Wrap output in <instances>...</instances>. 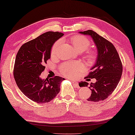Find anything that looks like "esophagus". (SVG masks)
Wrapping results in <instances>:
<instances>
[{"label":"esophagus","mask_w":135,"mask_h":135,"mask_svg":"<svg viewBox=\"0 0 135 135\" xmlns=\"http://www.w3.org/2000/svg\"><path fill=\"white\" fill-rule=\"evenodd\" d=\"M72 83L74 84V85H75V87H76V88H79V85H78V81L76 80H72Z\"/></svg>","instance_id":"1"}]
</instances>
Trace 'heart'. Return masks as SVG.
Returning a JSON list of instances; mask_svg holds the SVG:
<instances>
[{"label": "heart", "instance_id": "heart-1", "mask_svg": "<svg viewBox=\"0 0 135 135\" xmlns=\"http://www.w3.org/2000/svg\"><path fill=\"white\" fill-rule=\"evenodd\" d=\"M70 42L75 49L79 52L84 51L91 45V42L89 39L80 35H76L72 36L70 39ZM60 42V40H58L53 44L51 50V54L52 57L56 56ZM98 54L96 51H86L85 57L90 63H93L96 60ZM83 69V65L80 62L64 63L59 68L60 72L61 75L70 78H74Z\"/></svg>", "mask_w": 135, "mask_h": 135}]
</instances>
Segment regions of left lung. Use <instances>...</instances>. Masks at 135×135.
Returning a JSON list of instances; mask_svg holds the SVG:
<instances>
[{"label":"left lung","mask_w":135,"mask_h":135,"mask_svg":"<svg viewBox=\"0 0 135 135\" xmlns=\"http://www.w3.org/2000/svg\"><path fill=\"white\" fill-rule=\"evenodd\" d=\"M80 33L90 35L98 48L96 63L92 71L85 78H95L96 82L91 83L90 89L91 96L87 100L100 102L105 100L115 89L121 77L123 65L116 48L111 42L91 30L80 32ZM87 82L79 84V86L87 87Z\"/></svg>","instance_id":"8db88e82"}]
</instances>
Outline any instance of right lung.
Masks as SVG:
<instances>
[{
    "label": "right lung",
    "instance_id": "obj_1",
    "mask_svg": "<svg viewBox=\"0 0 135 135\" xmlns=\"http://www.w3.org/2000/svg\"><path fill=\"white\" fill-rule=\"evenodd\" d=\"M63 35L58 32H46L24 44L17 52L13 71L15 81L21 91L35 102H50L60 90L65 78L56 76L42 79L40 76L50 59L53 44Z\"/></svg>",
    "mask_w": 135,
    "mask_h": 135
}]
</instances>
